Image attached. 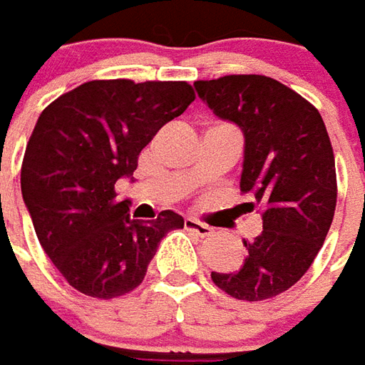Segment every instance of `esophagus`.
<instances>
[{
  "instance_id": "1",
  "label": "esophagus",
  "mask_w": 365,
  "mask_h": 365,
  "mask_svg": "<svg viewBox=\"0 0 365 365\" xmlns=\"http://www.w3.org/2000/svg\"><path fill=\"white\" fill-rule=\"evenodd\" d=\"M185 229L187 231H193L197 237H211V233H213V229L209 225H205V223H201V221H197V219H185Z\"/></svg>"
}]
</instances>
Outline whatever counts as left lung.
<instances>
[{
    "instance_id": "1",
    "label": "left lung",
    "mask_w": 365,
    "mask_h": 365,
    "mask_svg": "<svg viewBox=\"0 0 365 365\" xmlns=\"http://www.w3.org/2000/svg\"><path fill=\"white\" fill-rule=\"evenodd\" d=\"M197 96L245 136L241 191L262 207V231L241 269L211 272L239 300L289 290L324 245L336 209V165L324 120L312 104L271 76L227 75L195 81Z\"/></svg>"
}]
</instances>
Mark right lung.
<instances>
[{"label":"right lung","instance_id":"obj_1","mask_svg":"<svg viewBox=\"0 0 365 365\" xmlns=\"http://www.w3.org/2000/svg\"><path fill=\"white\" fill-rule=\"evenodd\" d=\"M195 101L185 81H91L41 112L21 165V193L35 233L68 284L94 298H116L144 280L158 245L183 217L130 219L114 185L164 124Z\"/></svg>","mask_w":365,"mask_h":365}]
</instances>
